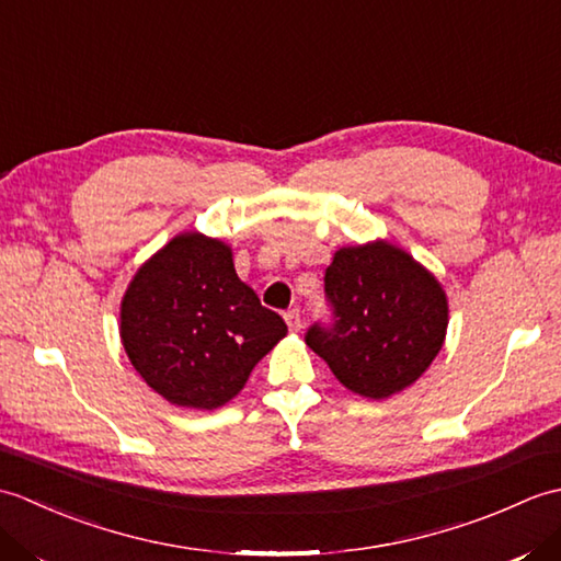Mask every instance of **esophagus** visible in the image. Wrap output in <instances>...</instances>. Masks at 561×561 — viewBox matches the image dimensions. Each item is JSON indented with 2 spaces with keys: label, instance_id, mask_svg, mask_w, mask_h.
I'll list each match as a JSON object with an SVG mask.
<instances>
[{
  "label": "esophagus",
  "instance_id": "esophagus-1",
  "mask_svg": "<svg viewBox=\"0 0 561 561\" xmlns=\"http://www.w3.org/2000/svg\"><path fill=\"white\" fill-rule=\"evenodd\" d=\"M284 320H287L289 330H294V332L301 330V311H299V308H289V311L284 313Z\"/></svg>",
  "mask_w": 561,
  "mask_h": 561
}]
</instances>
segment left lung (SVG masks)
<instances>
[{
    "instance_id": "left-lung-1",
    "label": "left lung",
    "mask_w": 561,
    "mask_h": 561,
    "mask_svg": "<svg viewBox=\"0 0 561 561\" xmlns=\"http://www.w3.org/2000/svg\"><path fill=\"white\" fill-rule=\"evenodd\" d=\"M330 323H313L306 344L344 388L383 400L436 359L448 301L432 272L386 241L340 248L325 270Z\"/></svg>"
}]
</instances>
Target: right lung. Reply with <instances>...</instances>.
Instances as JSON below:
<instances>
[{
    "label": "right lung",
    "mask_w": 561,
    "mask_h": 561,
    "mask_svg": "<svg viewBox=\"0 0 561 561\" xmlns=\"http://www.w3.org/2000/svg\"><path fill=\"white\" fill-rule=\"evenodd\" d=\"M284 335L282 316L238 279L231 248L202 233L175 236L145 262L121 308L129 362L178 408H221Z\"/></svg>",
    "instance_id": "right-lung-1"
}]
</instances>
